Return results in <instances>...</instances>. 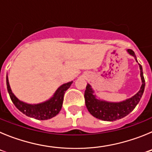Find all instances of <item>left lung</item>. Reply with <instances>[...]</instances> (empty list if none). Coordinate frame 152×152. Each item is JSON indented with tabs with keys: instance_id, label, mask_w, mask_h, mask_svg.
I'll use <instances>...</instances> for the list:
<instances>
[{
	"instance_id": "8db88e82",
	"label": "left lung",
	"mask_w": 152,
	"mask_h": 152,
	"mask_svg": "<svg viewBox=\"0 0 152 152\" xmlns=\"http://www.w3.org/2000/svg\"><path fill=\"white\" fill-rule=\"evenodd\" d=\"M127 52H129V54L133 56L135 61L138 62L135 52L132 49H128ZM139 64L142 83L141 88L136 94L124 101L113 103V102L99 100L96 97V95L94 94V91L91 88V86L88 84L86 87V91L84 92V99H85L87 109L93 116L103 121H115V120L125 117L133 110L137 104L140 101L142 94L144 93L145 86L142 67L140 64Z\"/></svg>"
}]
</instances>
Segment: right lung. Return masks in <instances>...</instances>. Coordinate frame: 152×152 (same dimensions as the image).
Segmentation results:
<instances>
[{
  "mask_svg": "<svg viewBox=\"0 0 152 152\" xmlns=\"http://www.w3.org/2000/svg\"><path fill=\"white\" fill-rule=\"evenodd\" d=\"M6 79L7 91L15 107L26 116L34 118L36 119H39V120L49 119L58 114L62 107L64 93L70 88V86L72 85L73 82V81H71V82L66 83L60 86L56 91L53 96L43 103H38V104H28V103L20 101L16 97L10 89L7 75Z\"/></svg>",
  "mask_w": 152,
  "mask_h": 152,
  "instance_id": "right-lung-1",
  "label": "right lung"
}]
</instances>
